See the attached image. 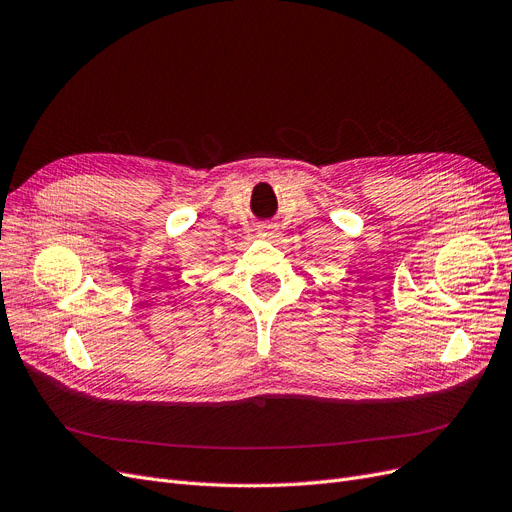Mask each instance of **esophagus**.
Masks as SVG:
<instances>
[{"instance_id": "esophagus-1", "label": "esophagus", "mask_w": 512, "mask_h": 512, "mask_svg": "<svg viewBox=\"0 0 512 512\" xmlns=\"http://www.w3.org/2000/svg\"><path fill=\"white\" fill-rule=\"evenodd\" d=\"M262 239H269V241H273V239H277L279 237V231H277V224H273V222H267V224H262L260 227V233H258Z\"/></svg>"}]
</instances>
